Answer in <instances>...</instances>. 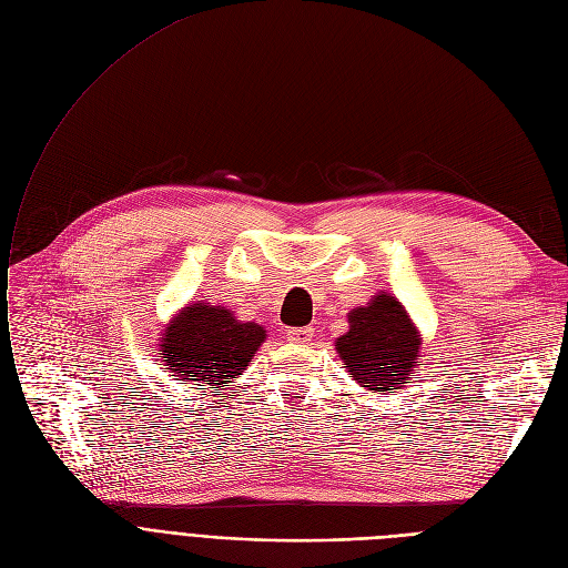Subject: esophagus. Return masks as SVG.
Wrapping results in <instances>:
<instances>
[{"label": "esophagus", "instance_id": "34e87169", "mask_svg": "<svg viewBox=\"0 0 568 568\" xmlns=\"http://www.w3.org/2000/svg\"><path fill=\"white\" fill-rule=\"evenodd\" d=\"M312 337H314V327H312V325H307V327H295V329L288 332V339H291L293 344H310Z\"/></svg>", "mask_w": 568, "mask_h": 568}]
</instances>
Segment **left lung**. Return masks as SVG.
I'll list each match as a JSON object with an SVG mask.
<instances>
[{
  "instance_id": "left-lung-1",
  "label": "left lung",
  "mask_w": 568,
  "mask_h": 568,
  "mask_svg": "<svg viewBox=\"0 0 568 568\" xmlns=\"http://www.w3.org/2000/svg\"><path fill=\"white\" fill-rule=\"evenodd\" d=\"M335 346L353 381L387 392L404 387L415 372L422 337L404 305L383 291L348 314V332Z\"/></svg>"
}]
</instances>
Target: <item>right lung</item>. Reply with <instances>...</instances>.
Segmentation results:
<instances>
[{
	"mask_svg": "<svg viewBox=\"0 0 568 568\" xmlns=\"http://www.w3.org/2000/svg\"><path fill=\"white\" fill-rule=\"evenodd\" d=\"M263 342V325L243 323L231 310L199 300L164 327L158 357L179 376L176 381L224 387L243 374Z\"/></svg>",
	"mask_w": 568,
	"mask_h": 568,
	"instance_id": "right-lung-1",
	"label": "right lung"
}]
</instances>
